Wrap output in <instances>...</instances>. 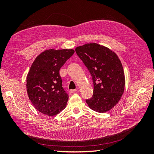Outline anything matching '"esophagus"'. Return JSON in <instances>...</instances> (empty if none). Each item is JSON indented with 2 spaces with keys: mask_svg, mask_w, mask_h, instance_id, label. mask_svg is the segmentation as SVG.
I'll list each match as a JSON object with an SVG mask.
<instances>
[{
  "mask_svg": "<svg viewBox=\"0 0 154 154\" xmlns=\"http://www.w3.org/2000/svg\"><path fill=\"white\" fill-rule=\"evenodd\" d=\"M76 91H77V89H71V90L69 91V92L71 93V94H72V93H75Z\"/></svg>",
  "mask_w": 154,
  "mask_h": 154,
  "instance_id": "esophagus-1",
  "label": "esophagus"
}]
</instances>
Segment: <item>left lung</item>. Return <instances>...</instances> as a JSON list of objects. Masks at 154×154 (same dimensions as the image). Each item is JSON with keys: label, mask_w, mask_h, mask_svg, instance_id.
Returning <instances> with one entry per match:
<instances>
[{"label": "left lung", "mask_w": 154, "mask_h": 154, "mask_svg": "<svg viewBox=\"0 0 154 154\" xmlns=\"http://www.w3.org/2000/svg\"><path fill=\"white\" fill-rule=\"evenodd\" d=\"M90 72L94 83L93 95L86 100L90 108L100 113L110 110L122 97L125 85L122 62L112 51L96 43L75 49Z\"/></svg>", "instance_id": "1"}]
</instances>
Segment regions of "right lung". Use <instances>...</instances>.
Listing matches in <instances>:
<instances>
[{
    "label": "right lung",
    "mask_w": 154,
    "mask_h": 154,
    "mask_svg": "<svg viewBox=\"0 0 154 154\" xmlns=\"http://www.w3.org/2000/svg\"><path fill=\"white\" fill-rule=\"evenodd\" d=\"M74 53L73 49L45 50L32 63L26 78L27 92L41 113L53 116L66 108L69 96L59 71Z\"/></svg>",
    "instance_id": "1"
}]
</instances>
